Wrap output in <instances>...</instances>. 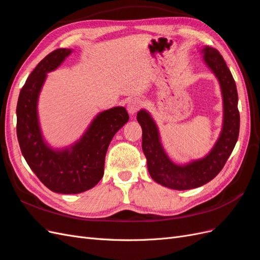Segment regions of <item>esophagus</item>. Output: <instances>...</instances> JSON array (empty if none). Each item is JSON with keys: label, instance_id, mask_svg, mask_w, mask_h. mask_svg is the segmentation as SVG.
Here are the masks:
<instances>
[{"label": "esophagus", "instance_id": "1", "mask_svg": "<svg viewBox=\"0 0 260 260\" xmlns=\"http://www.w3.org/2000/svg\"><path fill=\"white\" fill-rule=\"evenodd\" d=\"M142 105H143V102H142V100L140 99V98L134 96V98H131V99L128 101V103H127V110H128L129 114L134 115L141 109Z\"/></svg>", "mask_w": 260, "mask_h": 260}]
</instances>
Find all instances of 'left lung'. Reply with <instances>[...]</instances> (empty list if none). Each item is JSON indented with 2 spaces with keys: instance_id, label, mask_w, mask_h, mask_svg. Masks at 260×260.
Returning <instances> with one entry per match:
<instances>
[{
  "instance_id": "obj_1",
  "label": "left lung",
  "mask_w": 260,
  "mask_h": 260,
  "mask_svg": "<svg viewBox=\"0 0 260 260\" xmlns=\"http://www.w3.org/2000/svg\"><path fill=\"white\" fill-rule=\"evenodd\" d=\"M202 52L204 62L218 79L223 103L220 136L207 156L187 165H175L161 145L159 132L151 116L144 110H141L137 115L142 127V148L147 159L151 178L158 184L175 190L192 189L212 181L225 166L239 137L240 114L235 79L217 49L205 46Z\"/></svg>"
}]
</instances>
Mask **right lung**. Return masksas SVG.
<instances>
[{"label":"right lung","mask_w":260,"mask_h":260,"mask_svg":"<svg viewBox=\"0 0 260 260\" xmlns=\"http://www.w3.org/2000/svg\"><path fill=\"white\" fill-rule=\"evenodd\" d=\"M71 52L59 48L40 62L25 80L16 110L17 138L26 164L48 189L67 194L84 192L100 182L110 143L129 120L124 107H113L98 115L72 146L52 149L46 144L39 123V94L47 73L56 70Z\"/></svg>","instance_id":"obj_1"}]
</instances>
